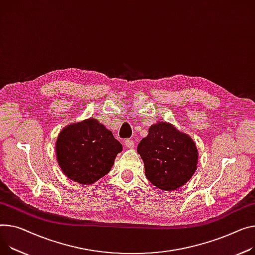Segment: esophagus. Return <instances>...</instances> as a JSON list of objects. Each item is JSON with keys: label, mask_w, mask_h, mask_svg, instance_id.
Returning <instances> with one entry per match:
<instances>
[{"label": "esophagus", "mask_w": 255, "mask_h": 255, "mask_svg": "<svg viewBox=\"0 0 255 255\" xmlns=\"http://www.w3.org/2000/svg\"><path fill=\"white\" fill-rule=\"evenodd\" d=\"M125 145H126V147L131 149V148L134 147V142L132 140H126L125 141Z\"/></svg>", "instance_id": "1"}]
</instances>
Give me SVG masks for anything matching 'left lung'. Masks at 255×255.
I'll return each mask as SVG.
<instances>
[{"mask_svg": "<svg viewBox=\"0 0 255 255\" xmlns=\"http://www.w3.org/2000/svg\"><path fill=\"white\" fill-rule=\"evenodd\" d=\"M136 151L143 159L146 178L164 191L183 187L197 168L198 150L195 142L169 123L152 125Z\"/></svg>", "mask_w": 255, "mask_h": 255, "instance_id": "1", "label": "left lung"}]
</instances>
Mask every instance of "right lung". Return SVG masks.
Listing matches in <instances>:
<instances>
[{
	"instance_id": "obj_1",
	"label": "right lung",
	"mask_w": 255,
	"mask_h": 255,
	"mask_svg": "<svg viewBox=\"0 0 255 255\" xmlns=\"http://www.w3.org/2000/svg\"><path fill=\"white\" fill-rule=\"evenodd\" d=\"M57 161L70 180L91 185L107 174L123 145L95 119L66 126L55 144Z\"/></svg>"
}]
</instances>
